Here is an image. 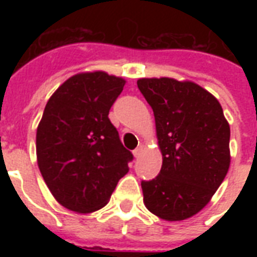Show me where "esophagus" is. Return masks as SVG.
<instances>
[{
	"instance_id": "1",
	"label": "esophagus",
	"mask_w": 257,
	"mask_h": 257,
	"mask_svg": "<svg viewBox=\"0 0 257 257\" xmlns=\"http://www.w3.org/2000/svg\"><path fill=\"white\" fill-rule=\"evenodd\" d=\"M143 149H144V145L140 144L136 149H135V151H133V155H135V157H136V159H139V157L141 156V153H143Z\"/></svg>"
}]
</instances>
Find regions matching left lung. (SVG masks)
I'll return each instance as SVG.
<instances>
[{"label":"left lung","mask_w":257,"mask_h":257,"mask_svg":"<svg viewBox=\"0 0 257 257\" xmlns=\"http://www.w3.org/2000/svg\"><path fill=\"white\" fill-rule=\"evenodd\" d=\"M137 86L152 106L163 165L141 181L153 215L180 221L201 211L227 175L231 129L223 108L205 89L173 78H140Z\"/></svg>","instance_id":"left-lung-1"}]
</instances>
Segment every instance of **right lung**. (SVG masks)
I'll return each instance as SVG.
<instances>
[{
    "label": "right lung",
    "mask_w": 257,
    "mask_h": 257,
    "mask_svg": "<svg viewBox=\"0 0 257 257\" xmlns=\"http://www.w3.org/2000/svg\"><path fill=\"white\" fill-rule=\"evenodd\" d=\"M125 81L104 72L76 74L50 97L37 128L38 168L62 207L89 213L106 205L133 160L109 110Z\"/></svg>",
    "instance_id": "right-lung-1"
}]
</instances>
